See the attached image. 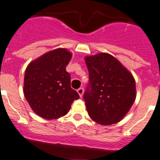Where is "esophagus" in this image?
<instances>
[{"mask_svg":"<svg viewBox=\"0 0 160 160\" xmlns=\"http://www.w3.org/2000/svg\"><path fill=\"white\" fill-rule=\"evenodd\" d=\"M77 92H78L79 96H80V97H82V96H83V88H80L77 90Z\"/></svg>","mask_w":160,"mask_h":160,"instance_id":"1","label":"esophagus"}]
</instances>
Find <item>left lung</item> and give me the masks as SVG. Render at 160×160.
<instances>
[{
	"mask_svg": "<svg viewBox=\"0 0 160 160\" xmlns=\"http://www.w3.org/2000/svg\"><path fill=\"white\" fill-rule=\"evenodd\" d=\"M89 84L83 95L91 119L102 125L119 122L136 97L132 73L113 56L100 52L85 57Z\"/></svg>",
	"mask_w": 160,
	"mask_h": 160,
	"instance_id": "obj_1",
	"label": "left lung"
}]
</instances>
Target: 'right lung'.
<instances>
[{
    "label": "right lung",
    "instance_id": "obj_1",
    "mask_svg": "<svg viewBox=\"0 0 160 160\" xmlns=\"http://www.w3.org/2000/svg\"><path fill=\"white\" fill-rule=\"evenodd\" d=\"M66 48L44 53L27 66L24 78V95L36 114L45 119L65 116L75 100L77 91L71 88L66 66L72 59Z\"/></svg>",
    "mask_w": 160,
    "mask_h": 160
}]
</instances>
